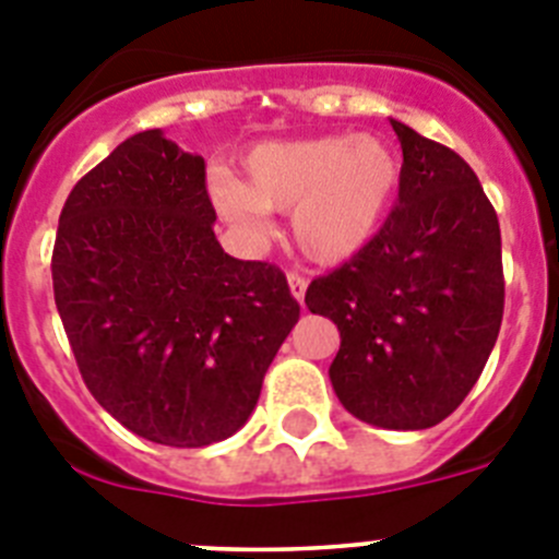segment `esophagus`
<instances>
[{
	"label": "esophagus",
	"mask_w": 559,
	"mask_h": 559,
	"mask_svg": "<svg viewBox=\"0 0 559 559\" xmlns=\"http://www.w3.org/2000/svg\"><path fill=\"white\" fill-rule=\"evenodd\" d=\"M288 288H290V294H294V299L299 305L305 302V290H308V280H305V276H299V274H288Z\"/></svg>",
	"instance_id": "esophagus-1"
}]
</instances>
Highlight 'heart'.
Returning a JSON list of instances; mask_svg holds the SVG:
<instances>
[{"instance_id": "heart-1", "label": "heart", "mask_w": 559, "mask_h": 559, "mask_svg": "<svg viewBox=\"0 0 559 559\" xmlns=\"http://www.w3.org/2000/svg\"><path fill=\"white\" fill-rule=\"evenodd\" d=\"M246 179L231 170L210 176V201L237 235L260 240L271 210H290V235L313 263H347L386 224L403 165L372 133H324L263 142L243 159Z\"/></svg>"}]
</instances>
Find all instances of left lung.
<instances>
[{
    "mask_svg": "<svg viewBox=\"0 0 559 559\" xmlns=\"http://www.w3.org/2000/svg\"><path fill=\"white\" fill-rule=\"evenodd\" d=\"M397 206L367 249L313 280L310 313L338 328L330 383L369 426L423 431L453 414L496 347L501 229L471 165L392 120Z\"/></svg>",
    "mask_w": 559,
    "mask_h": 559,
    "instance_id": "1",
    "label": "left lung"
}]
</instances>
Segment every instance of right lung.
<instances>
[{
    "mask_svg": "<svg viewBox=\"0 0 559 559\" xmlns=\"http://www.w3.org/2000/svg\"><path fill=\"white\" fill-rule=\"evenodd\" d=\"M204 179V159L159 128L133 133L69 192L52 251L88 392L170 448L240 431L299 319L283 271L221 249Z\"/></svg>",
    "mask_w": 559,
    "mask_h": 559,
    "instance_id": "right-lung-1",
    "label": "right lung"
}]
</instances>
